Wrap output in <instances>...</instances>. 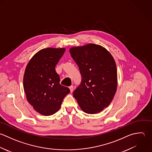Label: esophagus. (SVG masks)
<instances>
[{
  "instance_id": "esophagus-1",
  "label": "esophagus",
  "mask_w": 152,
  "mask_h": 152,
  "mask_svg": "<svg viewBox=\"0 0 152 152\" xmlns=\"http://www.w3.org/2000/svg\"><path fill=\"white\" fill-rule=\"evenodd\" d=\"M69 89H70V92H72L73 91V89H74V88H73V86H70V87H69Z\"/></svg>"
}]
</instances>
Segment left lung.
Masks as SVG:
<instances>
[{
	"mask_svg": "<svg viewBox=\"0 0 152 152\" xmlns=\"http://www.w3.org/2000/svg\"><path fill=\"white\" fill-rule=\"evenodd\" d=\"M70 55L77 64L80 85L73 95L87 114L98 113L111 104L117 88V71L111 53L101 45L88 44L70 48Z\"/></svg>",
	"mask_w": 152,
	"mask_h": 152,
	"instance_id": "8db88e82",
	"label": "left lung"
}]
</instances>
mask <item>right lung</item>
<instances>
[{
	"instance_id": "obj_1",
	"label": "right lung",
	"mask_w": 152,
	"mask_h": 152,
	"mask_svg": "<svg viewBox=\"0 0 152 152\" xmlns=\"http://www.w3.org/2000/svg\"><path fill=\"white\" fill-rule=\"evenodd\" d=\"M65 48H46L35 54L26 67L23 84L26 98L34 110L48 116L57 112L70 89L60 84L56 72Z\"/></svg>"
}]
</instances>
